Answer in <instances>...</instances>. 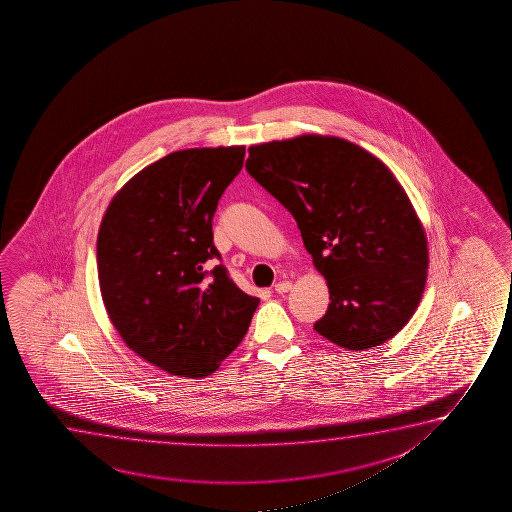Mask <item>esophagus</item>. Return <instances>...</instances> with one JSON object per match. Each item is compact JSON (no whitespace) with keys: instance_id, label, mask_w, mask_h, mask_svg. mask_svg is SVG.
Returning <instances> with one entry per match:
<instances>
[{"instance_id":"esophagus-1","label":"esophagus","mask_w":512,"mask_h":512,"mask_svg":"<svg viewBox=\"0 0 512 512\" xmlns=\"http://www.w3.org/2000/svg\"><path fill=\"white\" fill-rule=\"evenodd\" d=\"M288 290H292V283L290 281H280L274 285V292L276 294H287Z\"/></svg>"}]
</instances>
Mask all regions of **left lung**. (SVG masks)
I'll return each instance as SVG.
<instances>
[{"mask_svg":"<svg viewBox=\"0 0 512 512\" xmlns=\"http://www.w3.org/2000/svg\"><path fill=\"white\" fill-rule=\"evenodd\" d=\"M246 171L297 222L329 309L320 336L351 351L392 339L427 283L425 229L385 162L351 141L301 134L248 148Z\"/></svg>","mask_w":512,"mask_h":512,"instance_id":"obj_1","label":"left lung"}]
</instances>
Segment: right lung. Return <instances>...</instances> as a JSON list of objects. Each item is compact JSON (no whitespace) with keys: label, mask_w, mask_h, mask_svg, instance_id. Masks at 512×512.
Wrapping results in <instances>:
<instances>
[{"label":"right lung","mask_w":512,"mask_h":512,"mask_svg":"<svg viewBox=\"0 0 512 512\" xmlns=\"http://www.w3.org/2000/svg\"><path fill=\"white\" fill-rule=\"evenodd\" d=\"M245 147L178 150L124 183L98 232L106 313L127 348L161 371L204 378L243 341L259 297L217 266L211 220Z\"/></svg>","instance_id":"1"}]
</instances>
